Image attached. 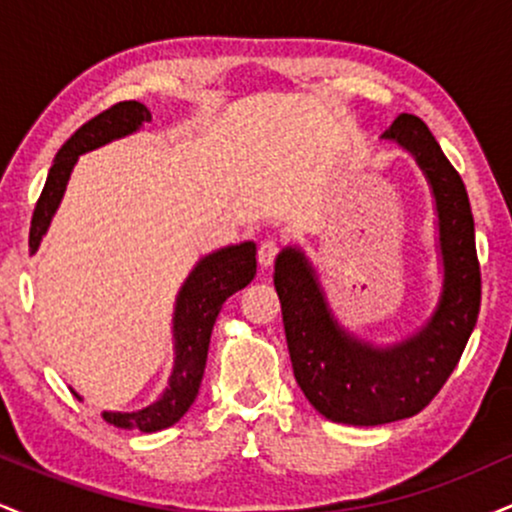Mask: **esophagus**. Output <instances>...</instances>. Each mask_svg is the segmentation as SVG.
Returning a JSON list of instances; mask_svg holds the SVG:
<instances>
[{
  "mask_svg": "<svg viewBox=\"0 0 512 512\" xmlns=\"http://www.w3.org/2000/svg\"><path fill=\"white\" fill-rule=\"evenodd\" d=\"M276 255H279V243H276V240H272V238L262 240L260 250H257V262H260L262 267H272Z\"/></svg>",
  "mask_w": 512,
  "mask_h": 512,
  "instance_id": "obj_1",
  "label": "esophagus"
}]
</instances>
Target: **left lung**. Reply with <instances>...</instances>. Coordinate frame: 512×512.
Returning a JSON list of instances; mask_svg holds the SVG:
<instances>
[{
    "mask_svg": "<svg viewBox=\"0 0 512 512\" xmlns=\"http://www.w3.org/2000/svg\"><path fill=\"white\" fill-rule=\"evenodd\" d=\"M383 137L416 158L436 199L443 291L426 325L392 346L363 342L334 320L301 250H281L274 264L293 375L334 424L380 426L419 414L455 370L479 317L481 272L460 173L421 117L402 113Z\"/></svg>",
    "mask_w": 512,
    "mask_h": 512,
    "instance_id": "left-lung-1",
    "label": "left lung"
}]
</instances>
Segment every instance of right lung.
<instances>
[{"instance_id":"1","label":"right lung","mask_w":512,"mask_h":512,"mask_svg":"<svg viewBox=\"0 0 512 512\" xmlns=\"http://www.w3.org/2000/svg\"><path fill=\"white\" fill-rule=\"evenodd\" d=\"M144 122H151V113L144 103L122 101L115 103L113 108L103 110L93 120H88L86 125H81L62 144L48 173V180H45L43 192H40L38 204H35L31 236H28L31 252L38 250L40 240L48 233L52 216L60 207L69 175H72V168L79 161V156L113 142V139L137 132ZM255 252V243L228 245V248L211 252V255L197 262V267L192 269L185 284H182L178 301H175V361L173 373L168 378V387L154 404L139 411H103V419L108 424L117 428H137L142 433H154L178 424L182 416H185V411L195 402L199 385H202L211 330H214L216 317L221 313V305L226 303L228 296L245 289L255 279Z\"/></svg>"}]
</instances>
